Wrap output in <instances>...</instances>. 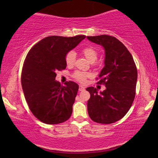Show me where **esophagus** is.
Here are the masks:
<instances>
[{"mask_svg": "<svg viewBox=\"0 0 158 158\" xmlns=\"http://www.w3.org/2000/svg\"><path fill=\"white\" fill-rule=\"evenodd\" d=\"M84 90H85V87L84 86V85H79V91H84Z\"/></svg>", "mask_w": 158, "mask_h": 158, "instance_id": "obj_1", "label": "esophagus"}]
</instances>
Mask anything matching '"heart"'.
<instances>
[{
    "mask_svg": "<svg viewBox=\"0 0 158 158\" xmlns=\"http://www.w3.org/2000/svg\"><path fill=\"white\" fill-rule=\"evenodd\" d=\"M82 52L84 53L85 58L89 60L90 63H94L96 61L98 58V52L95 49V48L93 47H86L83 49ZM76 56L77 54L74 51H69V52L67 53L65 56V63L69 67H72L74 65V63L76 60ZM90 76V73H84V72L81 71H76L75 73L73 74V77L77 81L79 82L84 83L85 82V79L88 77Z\"/></svg>",
    "mask_w": 158,
    "mask_h": 158,
    "instance_id": "1",
    "label": "heart"
}]
</instances>
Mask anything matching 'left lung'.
<instances>
[{
    "label": "left lung",
    "instance_id": "8db88e82",
    "mask_svg": "<svg viewBox=\"0 0 158 158\" xmlns=\"http://www.w3.org/2000/svg\"><path fill=\"white\" fill-rule=\"evenodd\" d=\"M87 38L105 49V66L99 74L100 80L98 83L106 87L100 93L94 87L87 88L90 94L87 103L88 113L94 122L113 123L121 119L132 105L137 69L129 51L115 37L102 35Z\"/></svg>",
    "mask_w": 158,
    "mask_h": 158
}]
</instances>
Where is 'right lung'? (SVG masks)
Listing matches in <instances>:
<instances>
[{"instance_id": "obj_1", "label": "right lung", "mask_w": 158, "mask_h": 158, "mask_svg": "<svg viewBox=\"0 0 158 158\" xmlns=\"http://www.w3.org/2000/svg\"><path fill=\"white\" fill-rule=\"evenodd\" d=\"M85 35L47 37L29 51L23 63L21 85L32 113L46 124H58L71 116L79 89L74 81L61 85L56 81V71L66 68L65 56Z\"/></svg>"}]
</instances>
